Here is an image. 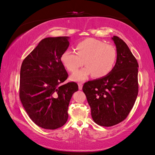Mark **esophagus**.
Masks as SVG:
<instances>
[{
  "label": "esophagus",
  "mask_w": 155,
  "mask_h": 155,
  "mask_svg": "<svg viewBox=\"0 0 155 155\" xmlns=\"http://www.w3.org/2000/svg\"><path fill=\"white\" fill-rule=\"evenodd\" d=\"M78 89L80 90H82V83H78Z\"/></svg>",
  "instance_id": "34e87169"
}]
</instances>
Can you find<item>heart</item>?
<instances>
[{"label":"heart","instance_id":"heart-1","mask_svg":"<svg viewBox=\"0 0 155 155\" xmlns=\"http://www.w3.org/2000/svg\"><path fill=\"white\" fill-rule=\"evenodd\" d=\"M116 58L117 53L113 45L87 38L75 45V53L69 50L63 52L60 60L71 73H75L84 61L87 66L71 77L73 81H83L92 75L97 78L109 75L115 66Z\"/></svg>","mask_w":155,"mask_h":155}]
</instances>
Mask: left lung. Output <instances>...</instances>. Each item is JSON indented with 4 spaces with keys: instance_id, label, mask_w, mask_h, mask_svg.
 I'll return each instance as SVG.
<instances>
[{
    "instance_id": "left-lung-1",
    "label": "left lung",
    "mask_w": 155,
    "mask_h": 155,
    "mask_svg": "<svg viewBox=\"0 0 155 155\" xmlns=\"http://www.w3.org/2000/svg\"><path fill=\"white\" fill-rule=\"evenodd\" d=\"M117 59L105 77L83 85L94 122L104 127L118 124L127 117L139 91L137 60L127 45L117 36L112 37Z\"/></svg>"
}]
</instances>
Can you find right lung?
Returning <instances> with one entry per match:
<instances>
[{
	"label": "right lung",
	"instance_id": "add662e5",
	"mask_svg": "<svg viewBox=\"0 0 155 155\" xmlns=\"http://www.w3.org/2000/svg\"><path fill=\"white\" fill-rule=\"evenodd\" d=\"M68 46V37L45 38L21 64V103L31 120L44 129L65 124L71 98L78 90L74 82L62 84L68 75L60 57Z\"/></svg>",
	"mask_w": 155,
	"mask_h": 155
}]
</instances>
